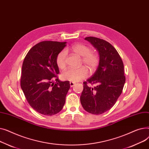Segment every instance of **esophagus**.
I'll return each instance as SVG.
<instances>
[{
    "label": "esophagus",
    "instance_id": "34e87169",
    "mask_svg": "<svg viewBox=\"0 0 149 149\" xmlns=\"http://www.w3.org/2000/svg\"><path fill=\"white\" fill-rule=\"evenodd\" d=\"M69 84H70V87H73V86H75V83H74V82H70L69 83Z\"/></svg>",
    "mask_w": 149,
    "mask_h": 149
}]
</instances>
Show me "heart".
<instances>
[{"instance_id": "b5f03b06", "label": "heart", "mask_w": 149, "mask_h": 149, "mask_svg": "<svg viewBox=\"0 0 149 149\" xmlns=\"http://www.w3.org/2000/svg\"><path fill=\"white\" fill-rule=\"evenodd\" d=\"M70 50L78 56L83 57V63L91 71L96 69L99 63V57L96 53L91 52V49L89 46L82 43H75L70 47ZM66 57L65 51H61L57 56L56 61L59 69L65 68ZM87 75L88 69L84 66H81L77 69H68L61 74V77L65 80L74 83L83 79Z\"/></svg>"}]
</instances>
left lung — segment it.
Masks as SVG:
<instances>
[{
    "mask_svg": "<svg viewBox=\"0 0 149 149\" xmlns=\"http://www.w3.org/2000/svg\"><path fill=\"white\" fill-rule=\"evenodd\" d=\"M84 39L98 51L99 64L95 72L83 82L80 101L86 111L100 115L110 110L121 94L126 81L124 65L119 54L111 43L94 37ZM88 83L95 84L96 86L92 88Z\"/></svg>",
    "mask_w": 149,
    "mask_h": 149,
    "instance_id": "left-lung-1",
    "label": "left lung"
}]
</instances>
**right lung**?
<instances>
[{"label":"right lung","mask_w":149,"mask_h":149,"mask_svg":"<svg viewBox=\"0 0 149 149\" xmlns=\"http://www.w3.org/2000/svg\"><path fill=\"white\" fill-rule=\"evenodd\" d=\"M66 43L41 42L28 51L23 62L21 88L31 107L44 115L61 111L70 88L69 81H61L56 76L59 74L56 57Z\"/></svg>","instance_id":"1"}]
</instances>
